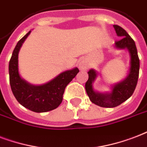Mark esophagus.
I'll return each instance as SVG.
<instances>
[{
	"mask_svg": "<svg viewBox=\"0 0 147 147\" xmlns=\"http://www.w3.org/2000/svg\"><path fill=\"white\" fill-rule=\"evenodd\" d=\"M78 67L80 70H86L89 67V65L85 60H81V61H80L79 63H78Z\"/></svg>",
	"mask_w": 147,
	"mask_h": 147,
	"instance_id": "obj_1",
	"label": "esophagus"
}]
</instances>
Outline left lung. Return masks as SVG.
<instances>
[{
	"label": "left lung",
	"instance_id": "8db88e82",
	"mask_svg": "<svg viewBox=\"0 0 147 147\" xmlns=\"http://www.w3.org/2000/svg\"><path fill=\"white\" fill-rule=\"evenodd\" d=\"M113 27L117 36L121 37L115 42L114 47L118 50H127L129 52V73L123 80L111 85L110 92L100 93L94 88L98 72L94 69H90L87 72L89 78L85 84L86 94L92 103L101 107H115L129 99L135 90L139 77L140 60L135 42L123 28L118 25H113Z\"/></svg>",
	"mask_w": 147,
	"mask_h": 147
}]
</instances>
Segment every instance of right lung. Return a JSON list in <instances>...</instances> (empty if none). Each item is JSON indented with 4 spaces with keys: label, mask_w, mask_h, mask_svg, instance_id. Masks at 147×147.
<instances>
[{
    "label": "right lung",
    "mask_w": 147,
    "mask_h": 147,
    "mask_svg": "<svg viewBox=\"0 0 147 147\" xmlns=\"http://www.w3.org/2000/svg\"><path fill=\"white\" fill-rule=\"evenodd\" d=\"M31 32L30 30L18 42L9 62V77L11 90L20 104L36 113L51 111L63 100L66 86L78 74L74 67L61 73L53 79L40 85H34L20 77L18 67V53L24 42Z\"/></svg>",
    "instance_id": "obj_1"
}]
</instances>
